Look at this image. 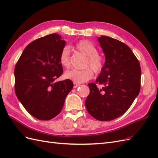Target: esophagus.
I'll return each instance as SVG.
<instances>
[{
	"label": "esophagus",
	"mask_w": 158,
	"mask_h": 158,
	"mask_svg": "<svg viewBox=\"0 0 158 158\" xmlns=\"http://www.w3.org/2000/svg\"><path fill=\"white\" fill-rule=\"evenodd\" d=\"M80 84H76V83H74V88H77V87H78V86H80Z\"/></svg>",
	"instance_id": "34e87169"
}]
</instances>
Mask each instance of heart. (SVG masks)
Masks as SVG:
<instances>
[{
	"mask_svg": "<svg viewBox=\"0 0 158 158\" xmlns=\"http://www.w3.org/2000/svg\"><path fill=\"white\" fill-rule=\"evenodd\" d=\"M74 49L87 56L84 66L86 67L82 70H71L66 72L64 77L73 81L76 84H81L87 82L93 77L94 73H100L104 67L103 57L98 52V49L95 45L88 40H80L76 43ZM59 60L60 64L64 68L68 69L70 66V52L68 47H64L62 49ZM89 66V68H87ZM91 68H92L90 69Z\"/></svg>",
	"mask_w": 158,
	"mask_h": 158,
	"instance_id": "b5f03b06",
	"label": "heart"
}]
</instances>
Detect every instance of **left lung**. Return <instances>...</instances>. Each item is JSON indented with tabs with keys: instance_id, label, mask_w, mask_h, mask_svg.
I'll return each instance as SVG.
<instances>
[{
	"instance_id": "1",
	"label": "left lung",
	"mask_w": 158,
	"mask_h": 158,
	"mask_svg": "<svg viewBox=\"0 0 158 158\" xmlns=\"http://www.w3.org/2000/svg\"><path fill=\"white\" fill-rule=\"evenodd\" d=\"M98 41L106 62L95 82L104 87L88 84L90 92L85 105L94 118L108 121L123 115L139 94L141 69L130 47L123 42L105 35Z\"/></svg>"
}]
</instances>
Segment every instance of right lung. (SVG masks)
I'll use <instances>...</instances> for the list:
<instances>
[{"label": "right lung", "instance_id": "right-lung-1", "mask_svg": "<svg viewBox=\"0 0 158 158\" xmlns=\"http://www.w3.org/2000/svg\"><path fill=\"white\" fill-rule=\"evenodd\" d=\"M65 44L56 33L39 38L26 47L16 64V96L26 111L40 120L58 115L74 86L69 79L55 82L63 73L59 56Z\"/></svg>", "mask_w": 158, "mask_h": 158}]
</instances>
